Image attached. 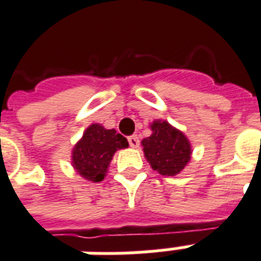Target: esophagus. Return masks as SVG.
Wrapping results in <instances>:
<instances>
[{"label":"esophagus","instance_id":"obj_1","mask_svg":"<svg viewBox=\"0 0 261 261\" xmlns=\"http://www.w3.org/2000/svg\"><path fill=\"white\" fill-rule=\"evenodd\" d=\"M128 144H130L131 148H138V145H140V140H138V137L131 136L130 138H128Z\"/></svg>","mask_w":261,"mask_h":261}]
</instances>
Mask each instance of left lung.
I'll list each match as a JSON object with an SVG mask.
<instances>
[{"mask_svg": "<svg viewBox=\"0 0 261 261\" xmlns=\"http://www.w3.org/2000/svg\"><path fill=\"white\" fill-rule=\"evenodd\" d=\"M150 130V137L141 142L150 167L162 175L178 174L192 155L188 138L165 120L153 121Z\"/></svg>", "mask_w": 261, "mask_h": 261, "instance_id": "1", "label": "left lung"}]
</instances>
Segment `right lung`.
Here are the masks:
<instances>
[{"instance_id": "right-lung-1", "label": "right lung", "mask_w": 261, "mask_h": 261, "mask_svg": "<svg viewBox=\"0 0 261 261\" xmlns=\"http://www.w3.org/2000/svg\"><path fill=\"white\" fill-rule=\"evenodd\" d=\"M127 146V140L115 128L106 130L101 124H91L73 148L71 163L83 178L99 182L105 178L116 150Z\"/></svg>"}]
</instances>
